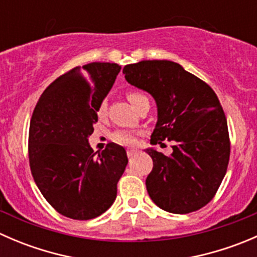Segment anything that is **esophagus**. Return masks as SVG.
Segmentation results:
<instances>
[{
	"mask_svg": "<svg viewBox=\"0 0 257 257\" xmlns=\"http://www.w3.org/2000/svg\"><path fill=\"white\" fill-rule=\"evenodd\" d=\"M137 154V149H128L126 150V155H128L129 158L133 157V155Z\"/></svg>",
	"mask_w": 257,
	"mask_h": 257,
	"instance_id": "34e87169",
	"label": "esophagus"
}]
</instances>
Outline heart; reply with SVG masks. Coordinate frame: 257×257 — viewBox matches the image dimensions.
<instances>
[{
	"mask_svg": "<svg viewBox=\"0 0 257 257\" xmlns=\"http://www.w3.org/2000/svg\"><path fill=\"white\" fill-rule=\"evenodd\" d=\"M142 97H144V95H142L141 93H137V92L128 93V99L132 104H133L137 99H139V98H142ZM105 113H107V102H105V100H103V102L98 105L97 114H98V116H100V118H102V116L105 115ZM112 139L118 144L133 145L134 143H136V134L131 131H116L115 133L112 136Z\"/></svg>",
	"mask_w": 257,
	"mask_h": 257,
	"instance_id": "b5f03b06",
	"label": "heart"
}]
</instances>
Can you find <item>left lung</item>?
Here are the masks:
<instances>
[{
    "label": "left lung",
    "instance_id": "8db88e82",
    "mask_svg": "<svg viewBox=\"0 0 257 257\" xmlns=\"http://www.w3.org/2000/svg\"><path fill=\"white\" fill-rule=\"evenodd\" d=\"M129 84L149 93L158 120L150 144L174 142L167 157L154 148L148 194L155 205L173 214H188L214 198L226 174L230 157L224 110L214 90L179 63L142 61L123 68Z\"/></svg>",
    "mask_w": 257,
    "mask_h": 257
}]
</instances>
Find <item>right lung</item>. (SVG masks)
<instances>
[{
  "instance_id": "1",
  "label": "right lung",
  "mask_w": 257,
  "mask_h": 257,
  "mask_svg": "<svg viewBox=\"0 0 257 257\" xmlns=\"http://www.w3.org/2000/svg\"><path fill=\"white\" fill-rule=\"evenodd\" d=\"M119 72L120 66L104 62L76 67L46 88L33 110L31 172L46 200L71 219H94L107 211L128 164L120 145L109 144L95 157L88 142L98 105Z\"/></svg>"
}]
</instances>
